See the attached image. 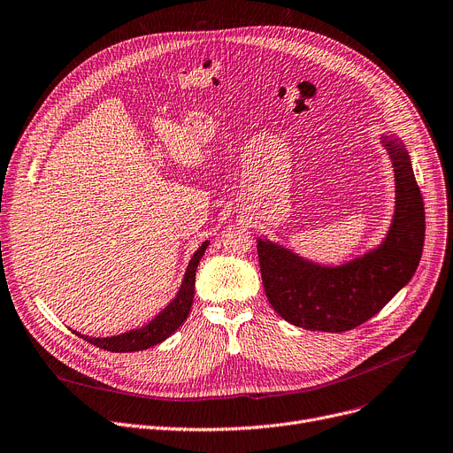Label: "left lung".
Listing matches in <instances>:
<instances>
[{"label":"left lung","instance_id":"8db88e82","mask_svg":"<svg viewBox=\"0 0 453 453\" xmlns=\"http://www.w3.org/2000/svg\"><path fill=\"white\" fill-rule=\"evenodd\" d=\"M386 147L395 166L396 211L378 250L326 268L268 241L257 242L265 292L282 319L306 330L347 332L376 316L415 275L424 248V202L406 149L395 141Z\"/></svg>","mask_w":453,"mask_h":453}]
</instances>
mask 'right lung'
<instances>
[{
  "label": "right lung",
  "mask_w": 453,
  "mask_h": 453,
  "mask_svg": "<svg viewBox=\"0 0 453 453\" xmlns=\"http://www.w3.org/2000/svg\"><path fill=\"white\" fill-rule=\"evenodd\" d=\"M209 242H203L198 251L190 258L187 266L181 288L176 296V299L165 308V311L156 316L147 326L125 332L121 336H111V338H89L79 334L82 340L89 342L91 345L110 350V352H135V350H145L150 349L161 342L169 338L173 332H176L183 321L187 319L190 306H193L195 299V279H196V268L200 265V258L203 257ZM77 334V332H75Z\"/></svg>",
  "instance_id": "right-lung-1"
}]
</instances>
